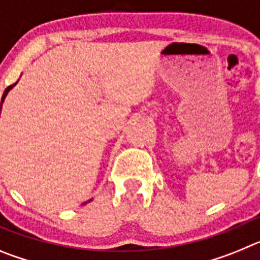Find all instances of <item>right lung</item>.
I'll use <instances>...</instances> for the list:
<instances>
[{
  "label": "right lung",
  "mask_w": 260,
  "mask_h": 260,
  "mask_svg": "<svg viewBox=\"0 0 260 260\" xmlns=\"http://www.w3.org/2000/svg\"><path fill=\"white\" fill-rule=\"evenodd\" d=\"M17 83H18V82H15V83H14V84H11V86H9L8 88L5 89V92H4V95H2L1 103H0V114H1V108H2V104H4V102H5V98H6V95H8V93H9V91H10V89L13 88V87L15 86V84H17ZM84 204H86V203H84Z\"/></svg>",
  "instance_id": "obj_1"
}]
</instances>
